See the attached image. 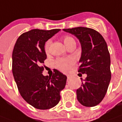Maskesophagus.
<instances>
[{
  "instance_id": "34e87169",
  "label": "esophagus",
  "mask_w": 122,
  "mask_h": 122,
  "mask_svg": "<svg viewBox=\"0 0 122 122\" xmlns=\"http://www.w3.org/2000/svg\"><path fill=\"white\" fill-rule=\"evenodd\" d=\"M70 79H71V77L70 76H67V81H69Z\"/></svg>"
}]
</instances>
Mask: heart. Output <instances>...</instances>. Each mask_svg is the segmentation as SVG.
Segmentation results:
<instances>
[{"label":"heart","instance_id":"1","mask_svg":"<svg viewBox=\"0 0 122 122\" xmlns=\"http://www.w3.org/2000/svg\"><path fill=\"white\" fill-rule=\"evenodd\" d=\"M63 41L65 45L67 47L70 44L73 42H75L74 39L70 36H66L63 39ZM51 40H48L45 44L44 49L46 53H48L49 51L50 48ZM75 63V60L72 57L67 58H59L56 59L55 61V67L59 69L60 71L63 72H67L69 70V69L73 66V65Z\"/></svg>","mask_w":122,"mask_h":122}]
</instances>
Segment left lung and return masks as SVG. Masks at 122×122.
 <instances>
[{
    "mask_svg": "<svg viewBox=\"0 0 122 122\" xmlns=\"http://www.w3.org/2000/svg\"><path fill=\"white\" fill-rule=\"evenodd\" d=\"M63 30L74 35L81 45L78 72L81 75L86 73L87 77L77 89V100L85 107L96 106L106 96L111 80L106 42L100 33L90 28L79 26Z\"/></svg>",
    "mask_w": 122,
    "mask_h": 122,
    "instance_id": "left-lung-1",
    "label": "left lung"
}]
</instances>
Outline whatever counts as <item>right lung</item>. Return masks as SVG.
Listing matches in <instances>:
<instances>
[{"instance_id": "obj_1", "label": "right lung", "mask_w": 122, "mask_h": 122, "mask_svg": "<svg viewBox=\"0 0 122 122\" xmlns=\"http://www.w3.org/2000/svg\"><path fill=\"white\" fill-rule=\"evenodd\" d=\"M60 30L33 29L23 33L12 51V74L20 96L30 106L39 110L55 106L61 99L67 77L57 69L51 76L42 73L47 55L45 42Z\"/></svg>"}]
</instances>
